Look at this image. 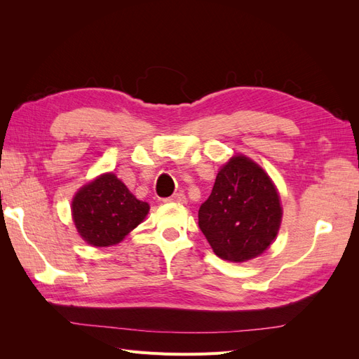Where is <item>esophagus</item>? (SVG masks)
<instances>
[{
	"label": "esophagus",
	"instance_id": "obj_1",
	"mask_svg": "<svg viewBox=\"0 0 359 359\" xmlns=\"http://www.w3.org/2000/svg\"><path fill=\"white\" fill-rule=\"evenodd\" d=\"M165 202H177V203H184V202H186V196H184V193H173L170 198L165 199Z\"/></svg>",
	"mask_w": 359,
	"mask_h": 359
}]
</instances>
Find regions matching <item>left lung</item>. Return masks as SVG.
<instances>
[{"label": "left lung", "instance_id": "obj_1", "mask_svg": "<svg viewBox=\"0 0 359 359\" xmlns=\"http://www.w3.org/2000/svg\"><path fill=\"white\" fill-rule=\"evenodd\" d=\"M281 222L278 193L269 177L244 156L217 173L212 191L199 208V227L214 253L231 262L262 255Z\"/></svg>", "mask_w": 359, "mask_h": 359}]
</instances>
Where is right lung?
Wrapping results in <instances>:
<instances>
[{"mask_svg":"<svg viewBox=\"0 0 359 359\" xmlns=\"http://www.w3.org/2000/svg\"><path fill=\"white\" fill-rule=\"evenodd\" d=\"M149 205L136 199L123 181L106 173L76 194L72 211L76 229L94 247H109L145 219Z\"/></svg>","mask_w":359,"mask_h":359,"instance_id":"obj_1","label":"right lung"}]
</instances>
